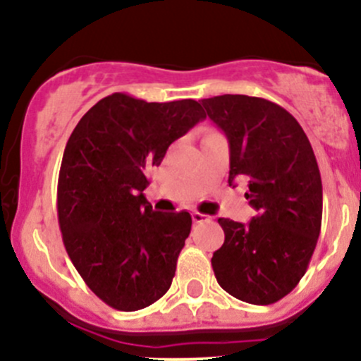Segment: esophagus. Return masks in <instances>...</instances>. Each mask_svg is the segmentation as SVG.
Returning <instances> with one entry per match:
<instances>
[{
	"label": "esophagus",
	"instance_id": "1",
	"mask_svg": "<svg viewBox=\"0 0 361 361\" xmlns=\"http://www.w3.org/2000/svg\"><path fill=\"white\" fill-rule=\"evenodd\" d=\"M192 219H194L195 224H202V222H209V220H212V216L204 215V213L194 212V213H192Z\"/></svg>",
	"mask_w": 361,
	"mask_h": 361
}]
</instances>
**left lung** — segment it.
I'll return each mask as SVG.
<instances>
[{
  "instance_id": "obj_1",
  "label": "left lung",
  "mask_w": 361,
  "mask_h": 361,
  "mask_svg": "<svg viewBox=\"0 0 361 361\" xmlns=\"http://www.w3.org/2000/svg\"><path fill=\"white\" fill-rule=\"evenodd\" d=\"M231 149L229 185L248 178L245 197L257 215L245 226L219 219L226 240L212 266L224 291L269 305L305 275L323 219V185L309 137L279 104L247 95L202 100Z\"/></svg>"
}]
</instances>
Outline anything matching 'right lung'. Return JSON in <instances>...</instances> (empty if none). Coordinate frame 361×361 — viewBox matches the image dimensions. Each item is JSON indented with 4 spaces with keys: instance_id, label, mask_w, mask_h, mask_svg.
Wrapping results in <instances>:
<instances>
[{
    "instance_id": "right-lung-1",
    "label": "right lung",
    "mask_w": 361,
    "mask_h": 361,
    "mask_svg": "<svg viewBox=\"0 0 361 361\" xmlns=\"http://www.w3.org/2000/svg\"><path fill=\"white\" fill-rule=\"evenodd\" d=\"M206 114L192 99L146 102L127 93L99 100L73 128L58 178L66 254L109 307L134 312L162 298L190 234L188 212H153L148 169Z\"/></svg>"
}]
</instances>
